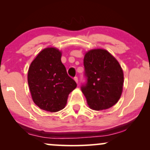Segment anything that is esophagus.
Returning <instances> with one entry per match:
<instances>
[{
    "label": "esophagus",
    "mask_w": 150,
    "mask_h": 150,
    "mask_svg": "<svg viewBox=\"0 0 150 150\" xmlns=\"http://www.w3.org/2000/svg\"><path fill=\"white\" fill-rule=\"evenodd\" d=\"M74 80H75V81L77 82V83H78V78H77V77H74Z\"/></svg>",
    "instance_id": "34e87169"
}]
</instances>
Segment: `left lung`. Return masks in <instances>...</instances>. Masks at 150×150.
I'll list each match as a JSON object with an SVG mask.
<instances>
[{
  "label": "left lung",
  "mask_w": 150,
  "mask_h": 150,
  "mask_svg": "<svg viewBox=\"0 0 150 150\" xmlns=\"http://www.w3.org/2000/svg\"><path fill=\"white\" fill-rule=\"evenodd\" d=\"M86 82L81 90L89 107L107 109L119 100L123 91V73L117 60L104 49L90 50L84 58Z\"/></svg>",
  "instance_id": "obj_1"
}]
</instances>
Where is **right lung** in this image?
<instances>
[{"instance_id": "1", "label": "right lung", "mask_w": 150, "mask_h": 150, "mask_svg": "<svg viewBox=\"0 0 150 150\" xmlns=\"http://www.w3.org/2000/svg\"><path fill=\"white\" fill-rule=\"evenodd\" d=\"M61 58L59 50L46 48L37 55L29 68L27 80L32 99L41 109L50 112L63 109L69 94L77 87Z\"/></svg>"}]
</instances>
